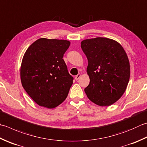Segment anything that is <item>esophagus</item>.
<instances>
[{
  "label": "esophagus",
  "mask_w": 147,
  "mask_h": 147,
  "mask_svg": "<svg viewBox=\"0 0 147 147\" xmlns=\"http://www.w3.org/2000/svg\"><path fill=\"white\" fill-rule=\"evenodd\" d=\"M80 76H81V74H77V75L75 76V80H78V79L80 78Z\"/></svg>",
  "instance_id": "1"
}]
</instances>
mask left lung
<instances>
[{"label": "left lung", "instance_id": "obj_1", "mask_svg": "<svg viewBox=\"0 0 147 147\" xmlns=\"http://www.w3.org/2000/svg\"><path fill=\"white\" fill-rule=\"evenodd\" d=\"M81 48L88 59V98L100 106H110L125 92L130 77L127 54L119 42L106 37L85 39Z\"/></svg>", "mask_w": 147, "mask_h": 147}]
</instances>
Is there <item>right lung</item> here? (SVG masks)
I'll list each match as a JSON object with an SVG mask.
<instances>
[{"label":"right lung","instance_id":"add662e5","mask_svg":"<svg viewBox=\"0 0 147 147\" xmlns=\"http://www.w3.org/2000/svg\"><path fill=\"white\" fill-rule=\"evenodd\" d=\"M70 44L67 40L40 38L25 51L20 69L22 84L38 105L54 108L67 97L73 77L62 58Z\"/></svg>","mask_w":147,"mask_h":147}]
</instances>
